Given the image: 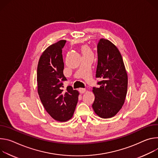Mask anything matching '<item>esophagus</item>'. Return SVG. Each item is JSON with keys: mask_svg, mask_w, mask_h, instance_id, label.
Segmentation results:
<instances>
[{"mask_svg": "<svg viewBox=\"0 0 158 158\" xmlns=\"http://www.w3.org/2000/svg\"><path fill=\"white\" fill-rule=\"evenodd\" d=\"M78 91H79V92H80V94H84V93L85 92L86 90H85V89H79Z\"/></svg>", "mask_w": 158, "mask_h": 158, "instance_id": "obj_1", "label": "esophagus"}]
</instances>
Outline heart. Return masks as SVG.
<instances>
[{
    "instance_id": "b5f03b06",
    "label": "heart",
    "mask_w": 158,
    "mask_h": 158,
    "mask_svg": "<svg viewBox=\"0 0 158 158\" xmlns=\"http://www.w3.org/2000/svg\"><path fill=\"white\" fill-rule=\"evenodd\" d=\"M81 53L83 55H92V51L91 49L88 46H82L81 49Z\"/></svg>"
}]
</instances>
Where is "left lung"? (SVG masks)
<instances>
[{"mask_svg": "<svg viewBox=\"0 0 158 158\" xmlns=\"http://www.w3.org/2000/svg\"><path fill=\"white\" fill-rule=\"evenodd\" d=\"M98 61L95 77L98 87H93L92 107L100 117L115 116L123 106L127 91V74L117 48L102 38L97 44Z\"/></svg>", "mask_w": 158, "mask_h": 158, "instance_id": "8db88e82", "label": "left lung"}]
</instances>
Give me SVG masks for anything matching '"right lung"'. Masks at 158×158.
<instances>
[{"instance_id": "obj_1", "label": "right lung", "mask_w": 158, "mask_h": 158, "mask_svg": "<svg viewBox=\"0 0 158 158\" xmlns=\"http://www.w3.org/2000/svg\"><path fill=\"white\" fill-rule=\"evenodd\" d=\"M66 41L49 46L41 56L37 69L38 92L46 112L55 120L65 122L71 118L78 99V92L68 86L64 91V63L62 49Z\"/></svg>"}]
</instances>
